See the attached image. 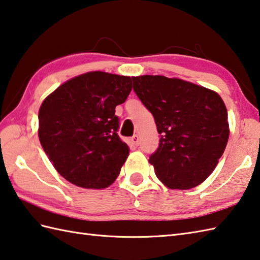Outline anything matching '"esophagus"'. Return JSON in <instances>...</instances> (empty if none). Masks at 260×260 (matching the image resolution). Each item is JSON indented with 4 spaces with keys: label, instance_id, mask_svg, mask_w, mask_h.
I'll return each instance as SVG.
<instances>
[{
    "label": "esophagus",
    "instance_id": "1",
    "mask_svg": "<svg viewBox=\"0 0 260 260\" xmlns=\"http://www.w3.org/2000/svg\"><path fill=\"white\" fill-rule=\"evenodd\" d=\"M132 143L134 144V145H136V146H137V145L140 144V136H138L137 134L133 136V137H132Z\"/></svg>",
    "mask_w": 260,
    "mask_h": 260
}]
</instances>
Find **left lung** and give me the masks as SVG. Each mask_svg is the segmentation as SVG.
Here are the masks:
<instances>
[{"instance_id": "8db88e82", "label": "left lung", "mask_w": 260, "mask_h": 260, "mask_svg": "<svg viewBox=\"0 0 260 260\" xmlns=\"http://www.w3.org/2000/svg\"><path fill=\"white\" fill-rule=\"evenodd\" d=\"M134 92L160 134L149 162L173 189L202 184L218 164L229 136L228 114L214 90L160 75L132 77Z\"/></svg>"}]
</instances>
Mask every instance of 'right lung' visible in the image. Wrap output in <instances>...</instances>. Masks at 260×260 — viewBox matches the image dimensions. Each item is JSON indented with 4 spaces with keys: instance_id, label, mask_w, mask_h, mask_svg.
I'll list each match as a JSON object with an SVG mask.
<instances>
[{
    "instance_id": "add662e5",
    "label": "right lung",
    "mask_w": 260,
    "mask_h": 260,
    "mask_svg": "<svg viewBox=\"0 0 260 260\" xmlns=\"http://www.w3.org/2000/svg\"><path fill=\"white\" fill-rule=\"evenodd\" d=\"M131 90L129 76L89 72L64 83L42 103L41 145L70 183L100 189L118 176L129 148L117 134L115 107Z\"/></svg>"
}]
</instances>
